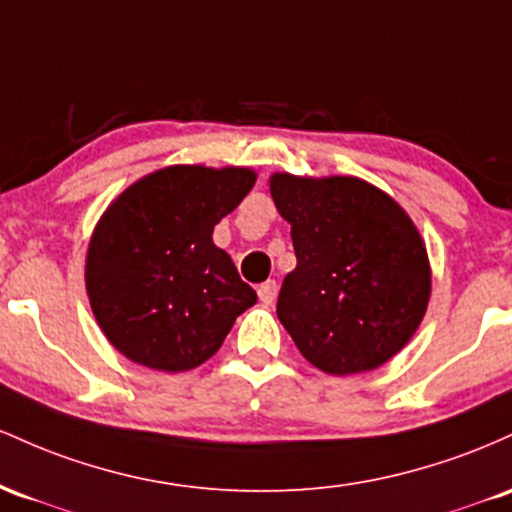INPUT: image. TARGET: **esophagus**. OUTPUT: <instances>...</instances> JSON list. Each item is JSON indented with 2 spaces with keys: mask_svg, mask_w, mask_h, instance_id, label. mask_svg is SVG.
<instances>
[{
  "mask_svg": "<svg viewBox=\"0 0 512 512\" xmlns=\"http://www.w3.org/2000/svg\"><path fill=\"white\" fill-rule=\"evenodd\" d=\"M275 295H278V283L275 280H266V283L258 285V300L263 304H273Z\"/></svg>",
  "mask_w": 512,
  "mask_h": 512,
  "instance_id": "34e87169",
  "label": "esophagus"
}]
</instances>
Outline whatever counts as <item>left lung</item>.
<instances>
[{"label":"left lung","instance_id":"left-lung-1","mask_svg":"<svg viewBox=\"0 0 512 512\" xmlns=\"http://www.w3.org/2000/svg\"><path fill=\"white\" fill-rule=\"evenodd\" d=\"M292 225L297 268L285 275L278 319L300 353L329 375L387 363L409 343L430 297L428 254L404 210L353 176L271 179Z\"/></svg>","mask_w":512,"mask_h":512}]
</instances>
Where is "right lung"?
Returning a JSON list of instances; mask_svg holds the SVG:
<instances>
[{"mask_svg": "<svg viewBox=\"0 0 512 512\" xmlns=\"http://www.w3.org/2000/svg\"><path fill=\"white\" fill-rule=\"evenodd\" d=\"M249 169L169 166L118 195L96 225L86 292L108 341L152 370H193L256 302L212 229L254 188Z\"/></svg>", "mask_w": 512, "mask_h": 512, "instance_id": "add662e5", "label": "right lung"}]
</instances>
